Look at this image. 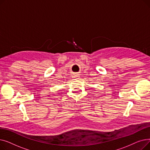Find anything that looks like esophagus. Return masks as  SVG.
<instances>
[{
    "mask_svg": "<svg viewBox=\"0 0 150 150\" xmlns=\"http://www.w3.org/2000/svg\"><path fill=\"white\" fill-rule=\"evenodd\" d=\"M79 75H75L74 76V78H75V80H76V79H78V78H79Z\"/></svg>",
    "mask_w": 150,
    "mask_h": 150,
    "instance_id": "34e87169",
    "label": "esophagus"
}]
</instances>
